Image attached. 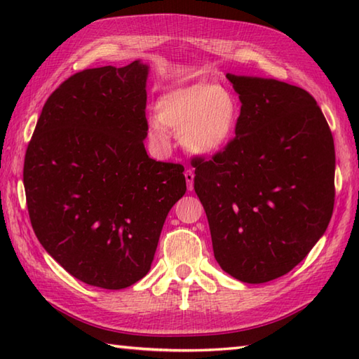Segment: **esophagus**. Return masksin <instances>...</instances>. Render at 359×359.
<instances>
[{"label":"esophagus","instance_id":"34e87169","mask_svg":"<svg viewBox=\"0 0 359 359\" xmlns=\"http://www.w3.org/2000/svg\"><path fill=\"white\" fill-rule=\"evenodd\" d=\"M185 180H187V187L189 191L193 189V185H194V172L191 170H187L185 171Z\"/></svg>","mask_w":359,"mask_h":359}]
</instances>
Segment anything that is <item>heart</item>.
I'll return each mask as SVG.
<instances>
[{
  "label": "heart",
  "mask_w": 359,
  "mask_h": 359,
  "mask_svg": "<svg viewBox=\"0 0 359 359\" xmlns=\"http://www.w3.org/2000/svg\"><path fill=\"white\" fill-rule=\"evenodd\" d=\"M151 137L166 144L165 128L179 134L180 143L193 154L212 156L228 147L238 129L242 106L234 90L212 83L175 88L156 104Z\"/></svg>",
  "instance_id": "heart-1"
}]
</instances>
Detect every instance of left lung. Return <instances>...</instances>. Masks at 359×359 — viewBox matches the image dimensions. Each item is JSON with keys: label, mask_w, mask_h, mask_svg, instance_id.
Here are the masks:
<instances>
[{"label": "left lung", "mask_w": 359, "mask_h": 359, "mask_svg": "<svg viewBox=\"0 0 359 359\" xmlns=\"http://www.w3.org/2000/svg\"><path fill=\"white\" fill-rule=\"evenodd\" d=\"M242 112L236 137L196 160L194 189L220 269L247 284L284 276L325 233L334 203V144L307 90L226 74Z\"/></svg>", "instance_id": "left-lung-1"}]
</instances>
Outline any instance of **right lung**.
I'll return each mask as SVG.
<instances>
[{
  "label": "right lung",
  "mask_w": 359,
  "mask_h": 359,
  "mask_svg": "<svg viewBox=\"0 0 359 359\" xmlns=\"http://www.w3.org/2000/svg\"><path fill=\"white\" fill-rule=\"evenodd\" d=\"M148 71L135 60L74 74L44 103L25 157L38 241L74 278L106 290L147 276L187 191L184 166L144 149Z\"/></svg>",
  "instance_id": "1"
}]
</instances>
